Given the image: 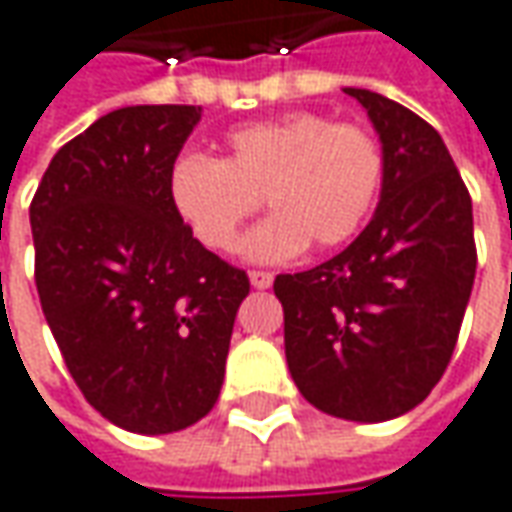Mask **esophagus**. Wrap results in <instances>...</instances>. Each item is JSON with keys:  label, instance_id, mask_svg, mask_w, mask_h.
<instances>
[{"label": "esophagus", "instance_id": "esophagus-1", "mask_svg": "<svg viewBox=\"0 0 512 512\" xmlns=\"http://www.w3.org/2000/svg\"><path fill=\"white\" fill-rule=\"evenodd\" d=\"M249 280H252V286H255V289H269V286L274 283V274L263 272V269H255V272H249Z\"/></svg>", "mask_w": 512, "mask_h": 512}]
</instances>
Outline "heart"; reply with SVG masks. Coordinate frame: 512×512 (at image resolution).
Here are the masks:
<instances>
[{"label":"heart","mask_w":512,"mask_h":512,"mask_svg":"<svg viewBox=\"0 0 512 512\" xmlns=\"http://www.w3.org/2000/svg\"><path fill=\"white\" fill-rule=\"evenodd\" d=\"M223 161L184 155L169 175V195L198 243L229 252L260 209L274 215L243 243L252 260L277 263L306 246L334 249L360 232L385 184V147L357 121L286 113L235 127Z\"/></svg>","instance_id":"obj_1"}]
</instances>
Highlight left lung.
Here are the masks:
<instances>
[{"instance_id":"1","label":"left lung","mask_w":512,"mask_h":512,"mask_svg":"<svg viewBox=\"0 0 512 512\" xmlns=\"http://www.w3.org/2000/svg\"><path fill=\"white\" fill-rule=\"evenodd\" d=\"M388 169L360 238L309 272L277 274L286 362L323 414L385 422L433 391L459 340L473 277V203L445 141L391 98L345 87Z\"/></svg>"}]
</instances>
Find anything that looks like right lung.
I'll return each instance as SVG.
<instances>
[{
    "mask_svg": "<svg viewBox=\"0 0 512 512\" xmlns=\"http://www.w3.org/2000/svg\"><path fill=\"white\" fill-rule=\"evenodd\" d=\"M198 121L192 104L101 115L53 155L30 203L36 289L70 377L104 419L147 436L212 411L249 294L169 195Z\"/></svg>",
    "mask_w": 512,
    "mask_h": 512,
    "instance_id": "right-lung-1",
    "label": "right lung"
}]
</instances>
